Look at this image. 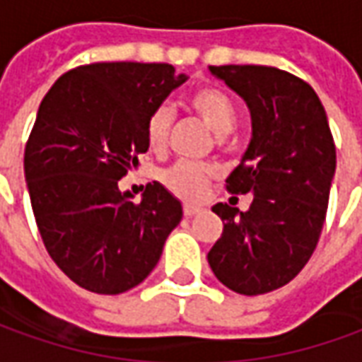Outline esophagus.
<instances>
[{
	"label": "esophagus",
	"instance_id": "esophagus-1",
	"mask_svg": "<svg viewBox=\"0 0 362 362\" xmlns=\"http://www.w3.org/2000/svg\"><path fill=\"white\" fill-rule=\"evenodd\" d=\"M183 213H185L187 218H191V216H195V214L201 213V209H199V206H195V205H185V206H183Z\"/></svg>",
	"mask_w": 362,
	"mask_h": 362
}]
</instances>
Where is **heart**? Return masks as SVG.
Here are the masks:
<instances>
[{"label": "heart", "instance_id": "heart-1", "mask_svg": "<svg viewBox=\"0 0 362 362\" xmlns=\"http://www.w3.org/2000/svg\"><path fill=\"white\" fill-rule=\"evenodd\" d=\"M189 106L205 122L206 128L218 138L228 136L236 126V106L230 100V96H226L218 88H211V86L199 88L191 94ZM171 126H173V112L169 106L163 104L151 112L148 126H146V138H148V146L151 151L161 153L165 149ZM213 175L214 171L211 167L181 161L165 173V185L175 195L189 199V201H197L205 195L209 179Z\"/></svg>", "mask_w": 362, "mask_h": 362}]
</instances>
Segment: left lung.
Listing matches in <instances>:
<instances>
[{
    "instance_id": "left-lung-1",
    "label": "left lung",
    "mask_w": 362,
    "mask_h": 362,
    "mask_svg": "<svg viewBox=\"0 0 362 362\" xmlns=\"http://www.w3.org/2000/svg\"><path fill=\"white\" fill-rule=\"evenodd\" d=\"M209 71L250 110V144L226 177V189L254 199L246 213L213 206L224 228L206 258L228 290L260 296L293 280L317 246L335 177V144L325 108L308 82L256 64Z\"/></svg>"
}]
</instances>
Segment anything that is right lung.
I'll list each match as a JSON object with an SVG mask.
<instances>
[{"instance_id": "right-lung-1", "label": "right lung", "mask_w": 362, "mask_h": 362, "mask_svg": "<svg viewBox=\"0 0 362 362\" xmlns=\"http://www.w3.org/2000/svg\"><path fill=\"white\" fill-rule=\"evenodd\" d=\"M187 78L163 62H94L62 74L39 106L25 181L47 252L84 290L136 288L183 218L161 183L134 203L118 181L148 151L151 112Z\"/></svg>"}]
</instances>
